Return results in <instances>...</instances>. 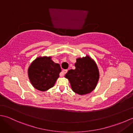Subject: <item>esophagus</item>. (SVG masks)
<instances>
[{
	"mask_svg": "<svg viewBox=\"0 0 133 133\" xmlns=\"http://www.w3.org/2000/svg\"><path fill=\"white\" fill-rule=\"evenodd\" d=\"M67 72V70H63V71L61 72V74H60V76H61V77H63L64 75L66 74Z\"/></svg>",
	"mask_w": 133,
	"mask_h": 133,
	"instance_id": "34e87169",
	"label": "esophagus"
}]
</instances>
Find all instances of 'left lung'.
<instances>
[{
	"label": "left lung",
	"mask_w": 133,
	"mask_h": 133,
	"mask_svg": "<svg viewBox=\"0 0 133 133\" xmlns=\"http://www.w3.org/2000/svg\"><path fill=\"white\" fill-rule=\"evenodd\" d=\"M75 67V70H69L65 75L73 91L80 95L91 92L97 86L99 77L97 64L87 56L77 59Z\"/></svg>",
	"instance_id": "obj_1"
}]
</instances>
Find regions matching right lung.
Returning <instances> with one entry per match:
<instances>
[{
    "mask_svg": "<svg viewBox=\"0 0 133 133\" xmlns=\"http://www.w3.org/2000/svg\"><path fill=\"white\" fill-rule=\"evenodd\" d=\"M61 72L60 65L46 56L36 58L28 70L31 83L36 89L42 91L54 86Z\"/></svg>",
    "mask_w": 133,
    "mask_h": 133,
    "instance_id": "obj_1",
    "label": "right lung"
}]
</instances>
